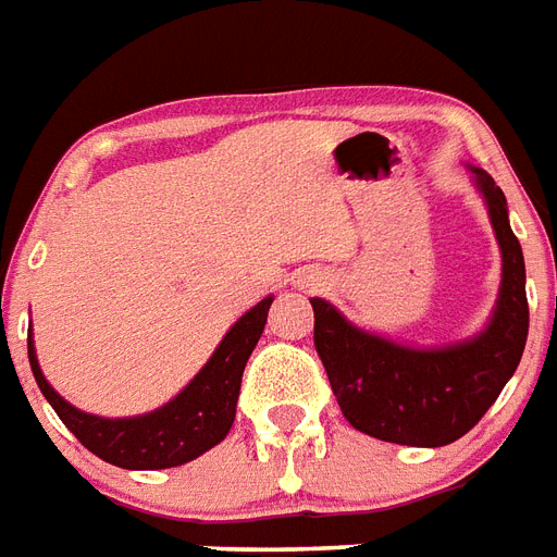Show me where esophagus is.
<instances>
[{
  "label": "esophagus",
  "mask_w": 557,
  "mask_h": 557,
  "mask_svg": "<svg viewBox=\"0 0 557 557\" xmlns=\"http://www.w3.org/2000/svg\"><path fill=\"white\" fill-rule=\"evenodd\" d=\"M297 283H300V286H304V288H314V286H318V283H314V277H304V280H297Z\"/></svg>",
  "instance_id": "1"
}]
</instances>
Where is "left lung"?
Here are the masks:
<instances>
[{
  "label": "left lung",
  "instance_id": "8db88e82",
  "mask_svg": "<svg viewBox=\"0 0 557 557\" xmlns=\"http://www.w3.org/2000/svg\"><path fill=\"white\" fill-rule=\"evenodd\" d=\"M483 196L503 271L497 304L483 330L442 347H410L347 321L323 297H312L314 349L321 356L341 413L375 440L440 448L466 436L497 401L527 347V265L511 234L506 196L483 168H471Z\"/></svg>",
  "mask_w": 557,
  "mask_h": 557
}]
</instances>
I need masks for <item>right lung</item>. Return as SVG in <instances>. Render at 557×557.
<instances>
[{"mask_svg": "<svg viewBox=\"0 0 557 557\" xmlns=\"http://www.w3.org/2000/svg\"><path fill=\"white\" fill-rule=\"evenodd\" d=\"M271 300H274L271 295L262 297L260 304L248 309L225 332V338L219 341L208 364L193 375L190 384L178 389L168 405L156 407L150 413L109 419V416L86 413L81 407L69 405L39 370L37 349L28 335L30 370L42 396L63 419L65 428L103 462L129 468V471L185 466L219 445L231 431L243 370L265 330Z\"/></svg>", "mask_w": 557, "mask_h": 557, "instance_id": "add662e5", "label": "right lung"}]
</instances>
